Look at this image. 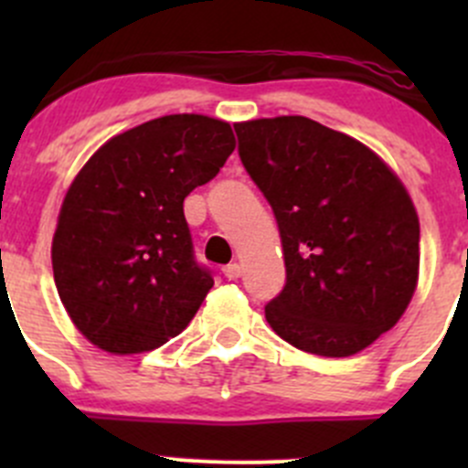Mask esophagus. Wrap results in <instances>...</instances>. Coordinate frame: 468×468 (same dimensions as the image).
<instances>
[{"label":"esophagus","mask_w":468,"mask_h":468,"mask_svg":"<svg viewBox=\"0 0 468 468\" xmlns=\"http://www.w3.org/2000/svg\"><path fill=\"white\" fill-rule=\"evenodd\" d=\"M224 276L229 278V281H238V278L242 276V267H239L238 262L226 264V267H224Z\"/></svg>","instance_id":"esophagus-1"}]
</instances>
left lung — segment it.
I'll return each mask as SVG.
<instances>
[{
	"label": "left lung",
	"mask_w": 468,
	"mask_h": 468,
	"mask_svg": "<svg viewBox=\"0 0 468 468\" xmlns=\"http://www.w3.org/2000/svg\"><path fill=\"white\" fill-rule=\"evenodd\" d=\"M278 221L287 281L264 317L305 353L346 357L394 328L419 281V217L403 183L356 138L301 115L235 124Z\"/></svg>",
	"instance_id": "8db88e82"
}]
</instances>
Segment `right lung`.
Wrapping results in <instances>:
<instances>
[{
  "label": "right lung",
  "instance_id": "obj_1",
  "mask_svg": "<svg viewBox=\"0 0 468 468\" xmlns=\"http://www.w3.org/2000/svg\"><path fill=\"white\" fill-rule=\"evenodd\" d=\"M229 122L165 115L108 140L69 186L51 242L60 301L81 335L115 356L163 346L212 287L183 201L233 154Z\"/></svg>",
  "mask_w": 468,
  "mask_h": 468
}]
</instances>
